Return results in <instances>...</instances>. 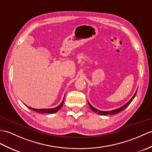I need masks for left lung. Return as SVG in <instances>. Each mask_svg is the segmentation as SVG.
<instances>
[{
    "label": "left lung",
    "instance_id": "obj_1",
    "mask_svg": "<svg viewBox=\"0 0 152 152\" xmlns=\"http://www.w3.org/2000/svg\"><path fill=\"white\" fill-rule=\"evenodd\" d=\"M137 91L135 92V93L134 94V95L133 96V97L130 99V100L127 102V103L123 105V106L119 107L118 109H114V110H112V111H100V110H98L97 109L94 108V107H93L92 105H91V104L89 103V102H88V104H89V107H91V109H92V110L93 111H94L95 113H97V114L98 115H115V114H117L118 113H120L121 111H122V110H124V109H126L127 107L128 106V105L130 104V103L132 102V100L134 99V98H135V96H136V94H137Z\"/></svg>",
    "mask_w": 152,
    "mask_h": 152
}]
</instances>
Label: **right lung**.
Returning <instances> with one entry per match:
<instances>
[{"mask_svg":"<svg viewBox=\"0 0 152 152\" xmlns=\"http://www.w3.org/2000/svg\"><path fill=\"white\" fill-rule=\"evenodd\" d=\"M63 102H64V99L63 100L62 102L60 104L58 107H54V108H51V109H35V108H32L30 107L27 106L26 105H25L27 107H28L29 109H31L34 111H36L37 113H47V114H52V113H55L58 112L60 109L61 108V107L63 106Z\"/></svg>","mask_w":152,"mask_h":152,"instance_id":"obj_1","label":"right lung"}]
</instances>
